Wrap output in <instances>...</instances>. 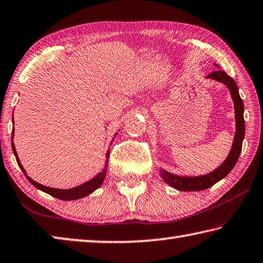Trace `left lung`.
Returning <instances> with one entry per match:
<instances>
[{
  "instance_id": "1",
  "label": "left lung",
  "mask_w": 263,
  "mask_h": 263,
  "mask_svg": "<svg viewBox=\"0 0 263 263\" xmlns=\"http://www.w3.org/2000/svg\"><path fill=\"white\" fill-rule=\"evenodd\" d=\"M218 66V65H216ZM207 78H212L217 82H222L228 86L230 89L231 97L233 102H235V112H236V123H237V130L235 140H233V145L231 148V152L227 160L218 166L216 170L213 173L200 176V177H179L173 174L166 173V171H162V177H163L165 183L174 186L175 189L180 191H202L209 189L218 180L226 177V176L230 173L236 165L238 157L240 155L241 147H242V140H244L245 136V121H244V103L239 95V90H238V86L235 80H233L230 76H228L224 71H214L211 74H208Z\"/></svg>"
}]
</instances>
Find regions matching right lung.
<instances>
[{
    "label": "right lung",
    "mask_w": 263,
    "mask_h": 263,
    "mask_svg": "<svg viewBox=\"0 0 263 263\" xmlns=\"http://www.w3.org/2000/svg\"><path fill=\"white\" fill-rule=\"evenodd\" d=\"M12 136H13V131H12ZM11 145H12L13 154H15V156H16L17 163H18L19 166H21V169L23 170L24 175H26L25 170H24V168L21 164V162H19L15 145H13V141H11ZM108 156H109V153H108L107 157ZM106 174H107V164H106V166H104V169L101 171V173H100L98 176H95L93 179H90L89 181H87V183H85V184L80 185V186H77V187H74V189H70V190H59V189L47 187V186H44V185H41L39 183H36V181H34L32 178L28 177V176H26V178L28 179V181H30V183L33 186H35L36 189H39L41 191H44V192L50 194L51 197H55V198L61 199V200H76V199H80L83 197H86V195L90 194L93 192V191H95L98 187H100V186H101V184H102L104 177H106Z\"/></svg>",
    "instance_id": "obj_1"
}]
</instances>
